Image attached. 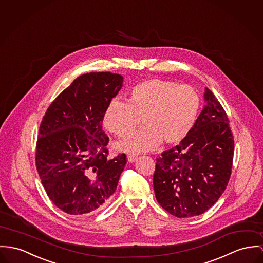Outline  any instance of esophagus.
I'll return each mask as SVG.
<instances>
[{
	"instance_id": "esophagus-1",
	"label": "esophagus",
	"mask_w": 263,
	"mask_h": 263,
	"mask_svg": "<svg viewBox=\"0 0 263 263\" xmlns=\"http://www.w3.org/2000/svg\"><path fill=\"white\" fill-rule=\"evenodd\" d=\"M127 159H128V162L132 163V162H134L137 159V155H135V154H128L127 155Z\"/></svg>"
}]
</instances>
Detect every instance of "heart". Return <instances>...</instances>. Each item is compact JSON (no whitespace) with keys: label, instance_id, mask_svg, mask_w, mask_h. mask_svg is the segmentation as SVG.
<instances>
[{"label":"heart","instance_id":"obj_1","mask_svg":"<svg viewBox=\"0 0 263 263\" xmlns=\"http://www.w3.org/2000/svg\"><path fill=\"white\" fill-rule=\"evenodd\" d=\"M199 108L200 97L193 87L151 79L132 88L130 101L113 98L103 121L109 131L126 136L143 117L144 128L117 144L120 150L139 153L153 150L161 141H181L196 121Z\"/></svg>","mask_w":263,"mask_h":263}]
</instances>
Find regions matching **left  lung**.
I'll return each mask as SVG.
<instances>
[{
    "mask_svg": "<svg viewBox=\"0 0 263 263\" xmlns=\"http://www.w3.org/2000/svg\"><path fill=\"white\" fill-rule=\"evenodd\" d=\"M204 101L200 115L180 144L156 159V199L178 218L200 215L213 206L231 175L234 139L228 117L208 88Z\"/></svg>",
    "mask_w": 263,
    "mask_h": 263,
    "instance_id": "1",
    "label": "left lung"
}]
</instances>
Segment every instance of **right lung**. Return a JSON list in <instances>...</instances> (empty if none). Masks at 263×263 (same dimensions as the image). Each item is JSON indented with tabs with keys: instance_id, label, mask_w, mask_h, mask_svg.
<instances>
[{
	"instance_id": "1",
	"label": "right lung",
	"mask_w": 263,
	"mask_h": 263,
	"mask_svg": "<svg viewBox=\"0 0 263 263\" xmlns=\"http://www.w3.org/2000/svg\"><path fill=\"white\" fill-rule=\"evenodd\" d=\"M122 85L119 74L81 75L51 103L41 122L37 170L49 198L65 213L97 212L117 188L126 155L108 158L102 122Z\"/></svg>"
}]
</instances>
